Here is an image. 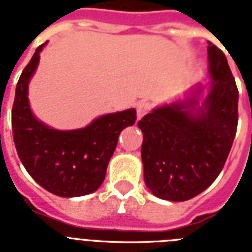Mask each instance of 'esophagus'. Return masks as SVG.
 <instances>
[{
    "instance_id": "1",
    "label": "esophagus",
    "mask_w": 252,
    "mask_h": 252,
    "mask_svg": "<svg viewBox=\"0 0 252 252\" xmlns=\"http://www.w3.org/2000/svg\"><path fill=\"white\" fill-rule=\"evenodd\" d=\"M150 103H147V102H141V103H138L137 105V118L141 119L142 116H145L147 112L150 111Z\"/></svg>"
}]
</instances>
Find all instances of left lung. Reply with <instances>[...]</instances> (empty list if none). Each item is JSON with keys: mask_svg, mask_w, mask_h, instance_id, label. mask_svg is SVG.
Here are the masks:
<instances>
[{"mask_svg": "<svg viewBox=\"0 0 252 252\" xmlns=\"http://www.w3.org/2000/svg\"><path fill=\"white\" fill-rule=\"evenodd\" d=\"M211 85L195 97L155 108L138 122L145 184L155 197L184 202L214 183L225 164L238 124V89L225 54L208 42ZM202 92V88L197 94Z\"/></svg>", "mask_w": 252, "mask_h": 252, "instance_id": "8db88e82", "label": "left lung"}]
</instances>
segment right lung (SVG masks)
I'll return each mask as SVG.
<instances>
[{"mask_svg": "<svg viewBox=\"0 0 252 252\" xmlns=\"http://www.w3.org/2000/svg\"><path fill=\"white\" fill-rule=\"evenodd\" d=\"M40 45L16 84L11 123L20 161L40 186L58 197L87 195L101 186L119 134L136 122V110L99 116L85 128L58 130L38 122L31 111L28 83L36 71Z\"/></svg>", "mask_w": 252, "mask_h": 252, "instance_id": "1", "label": "right lung"}]
</instances>
